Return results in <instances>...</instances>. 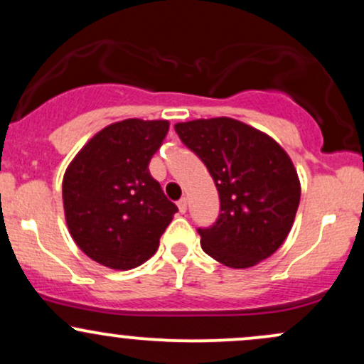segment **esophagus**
Instances as JSON below:
<instances>
[{
    "label": "esophagus",
    "mask_w": 364,
    "mask_h": 364,
    "mask_svg": "<svg viewBox=\"0 0 364 364\" xmlns=\"http://www.w3.org/2000/svg\"><path fill=\"white\" fill-rule=\"evenodd\" d=\"M178 208H179V212H181V214H185V212L188 210V202H186V198H181L178 202Z\"/></svg>",
    "instance_id": "34e87169"
}]
</instances>
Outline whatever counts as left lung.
Returning a JSON list of instances; mask_svg holds the SVG:
<instances>
[{"label": "left lung", "mask_w": 364, "mask_h": 364, "mask_svg": "<svg viewBox=\"0 0 364 364\" xmlns=\"http://www.w3.org/2000/svg\"><path fill=\"white\" fill-rule=\"evenodd\" d=\"M178 136L207 166L219 191V217L198 228L203 252L246 269L284 243L299 205L298 173L277 141L231 118L178 123Z\"/></svg>", "instance_id": "left-lung-1"}]
</instances>
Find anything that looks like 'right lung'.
Listing matches in <instances>:
<instances>
[{"label":"right lung","instance_id":"right-lung-1","mask_svg":"<svg viewBox=\"0 0 364 364\" xmlns=\"http://www.w3.org/2000/svg\"><path fill=\"white\" fill-rule=\"evenodd\" d=\"M168 129L164 119L109 124L66 169L63 205L70 235L104 267L129 270L147 262L178 212L149 171Z\"/></svg>","mask_w":364,"mask_h":364}]
</instances>
